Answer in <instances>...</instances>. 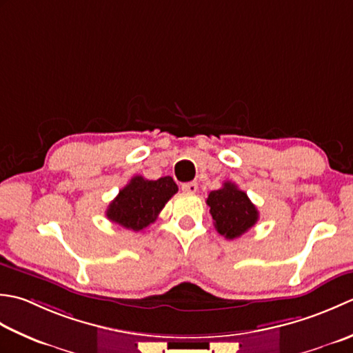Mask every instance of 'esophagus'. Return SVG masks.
I'll return each mask as SVG.
<instances>
[{"label":"esophagus","mask_w":353,"mask_h":353,"mask_svg":"<svg viewBox=\"0 0 353 353\" xmlns=\"http://www.w3.org/2000/svg\"><path fill=\"white\" fill-rule=\"evenodd\" d=\"M181 189L185 192V193H195L198 190V184L195 181H190V183H184L181 185Z\"/></svg>","instance_id":"1"}]
</instances>
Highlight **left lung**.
Listing matches in <instances>:
<instances>
[{
    "label": "left lung",
    "instance_id": "left-lung-1",
    "mask_svg": "<svg viewBox=\"0 0 353 353\" xmlns=\"http://www.w3.org/2000/svg\"><path fill=\"white\" fill-rule=\"evenodd\" d=\"M207 204L214 228L225 239H236L247 233L259 219L256 205L232 181H225L221 189L208 193Z\"/></svg>",
    "mask_w": 353,
    "mask_h": 353
}]
</instances>
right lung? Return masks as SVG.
Returning <instances> with one entry per match:
<instances>
[{
  "instance_id": "1",
  "label": "right lung",
  "mask_w": 353,
  "mask_h": 353,
  "mask_svg": "<svg viewBox=\"0 0 353 353\" xmlns=\"http://www.w3.org/2000/svg\"><path fill=\"white\" fill-rule=\"evenodd\" d=\"M176 192L178 185L172 176L155 181L140 175L134 176L108 205L106 216L114 224L140 232L155 222L158 213Z\"/></svg>"
}]
</instances>
